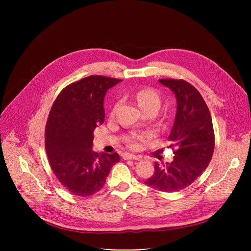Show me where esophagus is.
Segmentation results:
<instances>
[{
    "instance_id": "34e87169",
    "label": "esophagus",
    "mask_w": 251,
    "mask_h": 251,
    "mask_svg": "<svg viewBox=\"0 0 251 251\" xmlns=\"http://www.w3.org/2000/svg\"><path fill=\"white\" fill-rule=\"evenodd\" d=\"M123 158L125 160H136V161H140L141 160L140 156H136V155H133V154H125L123 156Z\"/></svg>"
}]
</instances>
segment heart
<instances>
[{
	"label": "heart",
	"instance_id": "obj_1",
	"mask_svg": "<svg viewBox=\"0 0 251 251\" xmlns=\"http://www.w3.org/2000/svg\"><path fill=\"white\" fill-rule=\"evenodd\" d=\"M136 99L138 101L139 106L141 108L149 106H155L159 109L161 105V97L160 95L153 89H142L136 94ZM137 145L136 141L131 143V146L135 147Z\"/></svg>",
	"mask_w": 251,
	"mask_h": 251
}]
</instances>
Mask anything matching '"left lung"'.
I'll return each mask as SVG.
<instances>
[{"label": "left lung", "instance_id": "obj_1", "mask_svg": "<svg viewBox=\"0 0 251 251\" xmlns=\"http://www.w3.org/2000/svg\"><path fill=\"white\" fill-rule=\"evenodd\" d=\"M171 89L176 101L173 128L168 137L175 147L171 163H155V173L146 185L166 193L186 189L208 166L214 149L211 116L201 93L189 82L159 79Z\"/></svg>", "mask_w": 251, "mask_h": 251}]
</instances>
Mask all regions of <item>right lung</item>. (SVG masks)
Listing matches in <instances>:
<instances>
[{"label":"right lung","instance_id":"add662e5","mask_svg":"<svg viewBox=\"0 0 251 251\" xmlns=\"http://www.w3.org/2000/svg\"><path fill=\"white\" fill-rule=\"evenodd\" d=\"M121 79L91 75L66 86L54 101L46 128V151L60 184L73 195L88 197L106 183L117 153L92 151L93 131L104 121L106 92Z\"/></svg>","mask_w":251,"mask_h":251}]
</instances>
